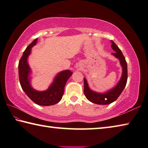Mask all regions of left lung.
<instances>
[{
	"mask_svg": "<svg viewBox=\"0 0 148 148\" xmlns=\"http://www.w3.org/2000/svg\"><path fill=\"white\" fill-rule=\"evenodd\" d=\"M110 42L112 43L111 47L115 51V53H112V55L119 60L122 67V74L117 84L104 93L96 92L90 89L86 79L84 78V93L85 96L90 101L97 105H108L115 101L125 88L127 81V65L125 57L116 44L112 40H111Z\"/></svg>",
	"mask_w": 148,
	"mask_h": 148,
	"instance_id": "8db88e82",
	"label": "left lung"
}]
</instances>
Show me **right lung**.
<instances>
[{
    "instance_id": "right-lung-1",
    "label": "right lung",
    "mask_w": 148,
    "mask_h": 148,
    "mask_svg": "<svg viewBox=\"0 0 148 148\" xmlns=\"http://www.w3.org/2000/svg\"><path fill=\"white\" fill-rule=\"evenodd\" d=\"M38 39L34 40L25 49L19 62V78L21 86L27 96L36 104L41 106L53 105L58 103L63 96L64 87L67 81L73 73L70 70L59 72L53 81L46 90L38 91L31 85V68L28 62V58L31 53V49L37 43Z\"/></svg>"
}]
</instances>
